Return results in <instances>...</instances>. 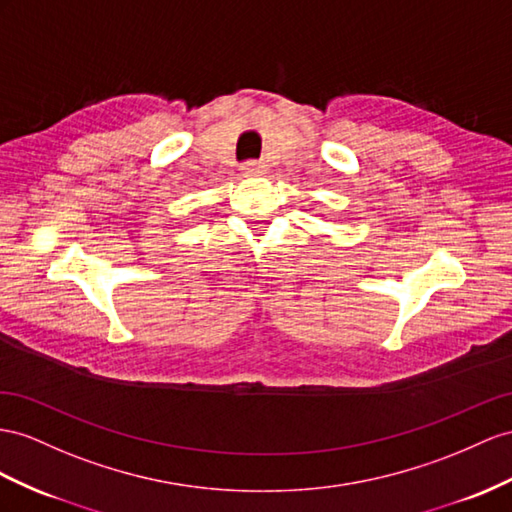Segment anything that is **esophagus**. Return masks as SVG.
Here are the masks:
<instances>
[{
	"label": "esophagus",
	"mask_w": 512,
	"mask_h": 512,
	"mask_svg": "<svg viewBox=\"0 0 512 512\" xmlns=\"http://www.w3.org/2000/svg\"><path fill=\"white\" fill-rule=\"evenodd\" d=\"M242 170L246 175H261L266 170V164L264 162H257V160H246L242 164Z\"/></svg>",
	"instance_id": "esophagus-1"
}]
</instances>
